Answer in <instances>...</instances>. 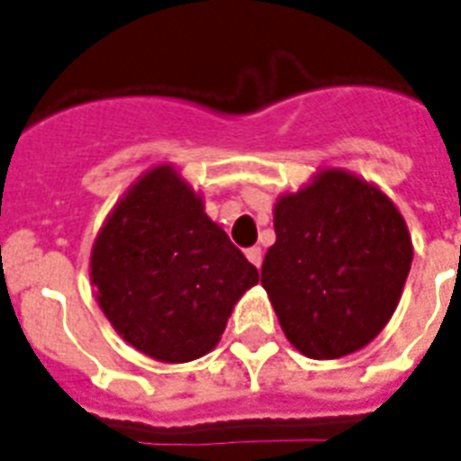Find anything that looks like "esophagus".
<instances>
[{"label":"esophagus","instance_id":"1","mask_svg":"<svg viewBox=\"0 0 461 461\" xmlns=\"http://www.w3.org/2000/svg\"><path fill=\"white\" fill-rule=\"evenodd\" d=\"M246 258H249L250 263L256 265V267H260V265H263V250L258 249V246H250V249H246Z\"/></svg>","mask_w":461,"mask_h":461}]
</instances>
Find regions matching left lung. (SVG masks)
Masks as SVG:
<instances>
[{
  "label": "left lung",
  "mask_w": 461,
  "mask_h": 461,
  "mask_svg": "<svg viewBox=\"0 0 461 461\" xmlns=\"http://www.w3.org/2000/svg\"><path fill=\"white\" fill-rule=\"evenodd\" d=\"M275 231L260 282L286 339L312 360L365 348L398 308L412 265L391 198L350 172L324 170L276 201Z\"/></svg>",
  "instance_id": "8db88e82"
}]
</instances>
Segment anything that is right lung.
Listing matches in <instances>:
<instances>
[{
	"mask_svg": "<svg viewBox=\"0 0 461 461\" xmlns=\"http://www.w3.org/2000/svg\"><path fill=\"white\" fill-rule=\"evenodd\" d=\"M92 284L122 339L160 362L211 353L258 269L170 166L115 205L92 249Z\"/></svg>",
	"mask_w": 461,
	"mask_h": 461,
	"instance_id": "obj_1",
	"label": "right lung"
}]
</instances>
